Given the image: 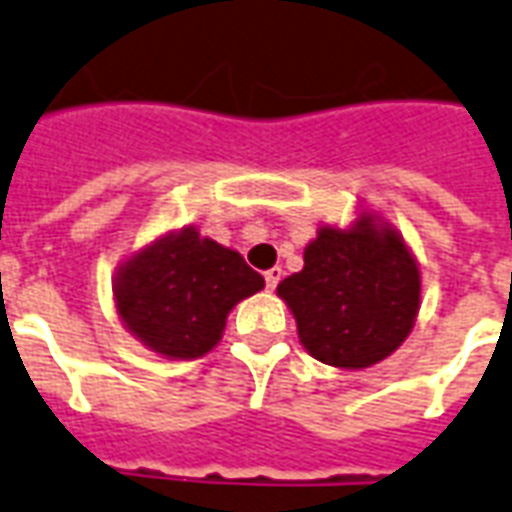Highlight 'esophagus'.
<instances>
[{"mask_svg":"<svg viewBox=\"0 0 512 512\" xmlns=\"http://www.w3.org/2000/svg\"><path fill=\"white\" fill-rule=\"evenodd\" d=\"M263 277H266V288L274 290L279 285V279H282V268H268Z\"/></svg>","mask_w":512,"mask_h":512,"instance_id":"esophagus-1","label":"esophagus"}]
</instances>
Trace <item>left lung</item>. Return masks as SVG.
Segmentation results:
<instances>
[{
  "mask_svg": "<svg viewBox=\"0 0 512 512\" xmlns=\"http://www.w3.org/2000/svg\"><path fill=\"white\" fill-rule=\"evenodd\" d=\"M277 296L293 312L307 354L340 370H365L411 334L422 277L395 224L359 213L351 227H318L304 268L279 282Z\"/></svg>",
  "mask_w": 512,
  "mask_h": 512,
  "instance_id": "left-lung-1",
  "label": "left lung"
}]
</instances>
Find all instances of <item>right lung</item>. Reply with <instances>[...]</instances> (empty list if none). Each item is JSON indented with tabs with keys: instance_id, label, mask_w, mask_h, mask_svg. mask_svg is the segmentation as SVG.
Instances as JSON below:
<instances>
[{
	"instance_id": "right-lung-1",
	"label": "right lung",
	"mask_w": 512,
	"mask_h": 512,
	"mask_svg": "<svg viewBox=\"0 0 512 512\" xmlns=\"http://www.w3.org/2000/svg\"><path fill=\"white\" fill-rule=\"evenodd\" d=\"M266 288L235 249L183 227L150 241L117 266L115 307L139 343L164 359H197L222 340L238 301Z\"/></svg>"
}]
</instances>
